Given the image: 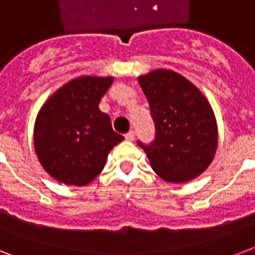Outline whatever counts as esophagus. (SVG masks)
Masks as SVG:
<instances>
[{"instance_id": "1", "label": "esophagus", "mask_w": 255, "mask_h": 255, "mask_svg": "<svg viewBox=\"0 0 255 255\" xmlns=\"http://www.w3.org/2000/svg\"><path fill=\"white\" fill-rule=\"evenodd\" d=\"M126 140H128V141H133V140H135V132L129 131L128 133H126Z\"/></svg>"}]
</instances>
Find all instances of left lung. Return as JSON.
I'll use <instances>...</instances> for the list:
<instances>
[{
	"mask_svg": "<svg viewBox=\"0 0 255 255\" xmlns=\"http://www.w3.org/2000/svg\"><path fill=\"white\" fill-rule=\"evenodd\" d=\"M156 126L149 145L137 143L164 181L181 184L209 167L216 155V116L204 94L172 70H153L137 78Z\"/></svg>",
	"mask_w": 255,
	"mask_h": 255,
	"instance_id": "8db88e82",
	"label": "left lung"
}]
</instances>
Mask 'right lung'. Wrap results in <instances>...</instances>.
<instances>
[{"mask_svg":"<svg viewBox=\"0 0 255 255\" xmlns=\"http://www.w3.org/2000/svg\"><path fill=\"white\" fill-rule=\"evenodd\" d=\"M112 77L75 78L54 92L34 124V149L47 173L67 185H87L124 137L111 127L99 102Z\"/></svg>","mask_w":255,"mask_h":255,"instance_id":"1","label":"right lung"}]
</instances>
